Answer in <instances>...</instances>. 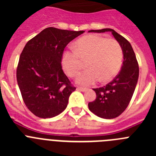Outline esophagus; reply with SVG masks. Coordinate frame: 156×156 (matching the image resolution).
Returning <instances> with one entry per match:
<instances>
[{"instance_id":"esophagus-1","label":"esophagus","mask_w":156,"mask_h":156,"mask_svg":"<svg viewBox=\"0 0 156 156\" xmlns=\"http://www.w3.org/2000/svg\"><path fill=\"white\" fill-rule=\"evenodd\" d=\"M76 90H80V91H83V92H84V91H87V88L82 87H77Z\"/></svg>"}]
</instances>
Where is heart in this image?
Masks as SVG:
<instances>
[{
    "instance_id": "obj_1",
    "label": "heart",
    "mask_w": 156,
    "mask_h": 156,
    "mask_svg": "<svg viewBox=\"0 0 156 156\" xmlns=\"http://www.w3.org/2000/svg\"><path fill=\"white\" fill-rule=\"evenodd\" d=\"M74 50L63 53L62 64L70 77L78 75L81 69L80 59H86L87 69L77 78L79 84L88 86L97 82L111 80L119 73L122 66V49L112 38L97 35L82 37L74 43Z\"/></svg>"
}]
</instances>
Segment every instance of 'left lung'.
<instances>
[{
	"label": "left lung",
	"mask_w": 156,
	"mask_h": 156,
	"mask_svg": "<svg viewBox=\"0 0 156 156\" xmlns=\"http://www.w3.org/2000/svg\"><path fill=\"white\" fill-rule=\"evenodd\" d=\"M89 32H111L122 49L123 62L119 73L106 86L93 89L96 99L88 103L90 112L103 119H114L124 112L131 100L139 76L136 55L129 41L112 29L92 30Z\"/></svg>",
	"instance_id": "8db88e82"
}]
</instances>
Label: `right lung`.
<instances>
[{
    "mask_svg": "<svg viewBox=\"0 0 156 156\" xmlns=\"http://www.w3.org/2000/svg\"><path fill=\"white\" fill-rule=\"evenodd\" d=\"M84 31L48 27L27 43L19 57L16 77L28 109L46 119L62 112L76 87L62 68L66 45Z\"/></svg>",
    "mask_w": 156,
    "mask_h": 156,
    "instance_id": "right-lung-1",
    "label": "right lung"
}]
</instances>
